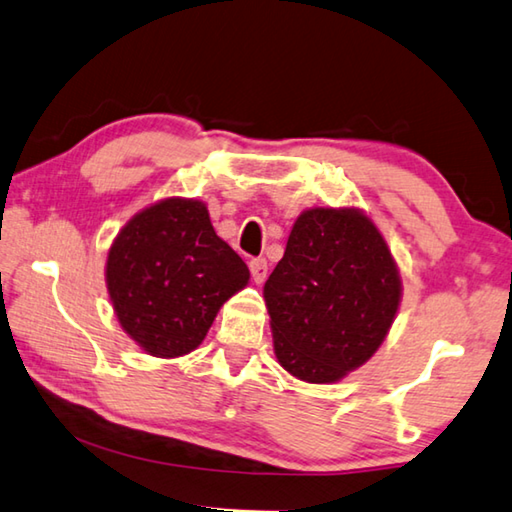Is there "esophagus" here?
Here are the masks:
<instances>
[{"label": "esophagus", "instance_id": "obj_1", "mask_svg": "<svg viewBox=\"0 0 512 512\" xmlns=\"http://www.w3.org/2000/svg\"><path fill=\"white\" fill-rule=\"evenodd\" d=\"M250 275H253V280L257 282V284H262L264 280H266V275H268V262L264 257H257V259H250Z\"/></svg>", "mask_w": 512, "mask_h": 512}]
</instances>
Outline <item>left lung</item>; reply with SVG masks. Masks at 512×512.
Masks as SVG:
<instances>
[{"mask_svg": "<svg viewBox=\"0 0 512 512\" xmlns=\"http://www.w3.org/2000/svg\"><path fill=\"white\" fill-rule=\"evenodd\" d=\"M401 295L392 250L365 212L304 210L264 284L277 362L304 383H336L383 345Z\"/></svg>", "mask_w": 512, "mask_h": 512, "instance_id": "obj_1", "label": "left lung"}]
</instances>
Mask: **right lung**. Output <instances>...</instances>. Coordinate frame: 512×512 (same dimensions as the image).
<instances>
[{
  "label": "right lung",
  "instance_id": "obj_1",
  "mask_svg": "<svg viewBox=\"0 0 512 512\" xmlns=\"http://www.w3.org/2000/svg\"><path fill=\"white\" fill-rule=\"evenodd\" d=\"M248 266L197 199L170 197L127 221L109 248L105 282L120 327L154 358L197 349Z\"/></svg>",
  "mask_w": 512,
  "mask_h": 512
}]
</instances>
